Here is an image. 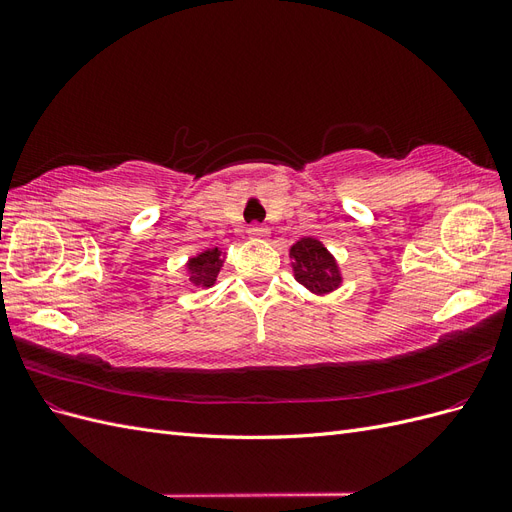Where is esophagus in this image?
Here are the masks:
<instances>
[{"label": "esophagus", "instance_id": "esophagus-1", "mask_svg": "<svg viewBox=\"0 0 512 512\" xmlns=\"http://www.w3.org/2000/svg\"><path fill=\"white\" fill-rule=\"evenodd\" d=\"M247 235H250L252 239H267L269 237V228L262 226V224H252L250 228H247Z\"/></svg>", "mask_w": 512, "mask_h": 512}]
</instances>
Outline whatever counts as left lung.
<instances>
[{
	"instance_id": "8db88e82",
	"label": "left lung",
	"mask_w": 512,
	"mask_h": 512,
	"mask_svg": "<svg viewBox=\"0 0 512 512\" xmlns=\"http://www.w3.org/2000/svg\"><path fill=\"white\" fill-rule=\"evenodd\" d=\"M290 258L294 280L303 284L309 292L318 294V297L337 290L344 282L335 256L324 247L320 239H299L290 247Z\"/></svg>"
}]
</instances>
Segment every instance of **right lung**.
Listing matches in <instances>:
<instances>
[{
  "instance_id": "add662e5",
  "label": "right lung",
  "mask_w": 512,
  "mask_h": 512,
  "mask_svg": "<svg viewBox=\"0 0 512 512\" xmlns=\"http://www.w3.org/2000/svg\"><path fill=\"white\" fill-rule=\"evenodd\" d=\"M224 265V252L220 247H209V250L200 252L188 260V280L194 290H205L211 288L218 282V273Z\"/></svg>"
}]
</instances>
